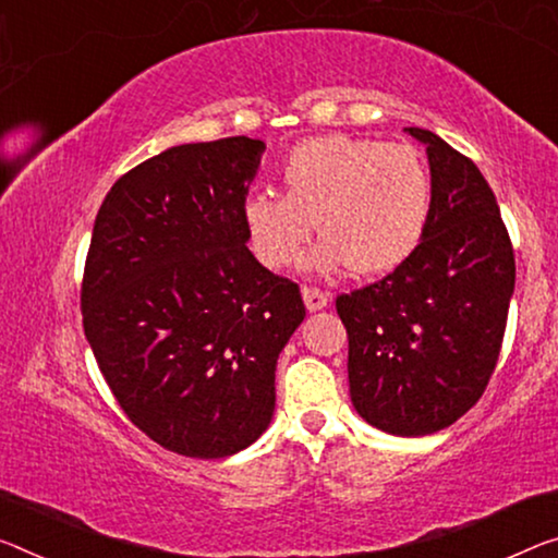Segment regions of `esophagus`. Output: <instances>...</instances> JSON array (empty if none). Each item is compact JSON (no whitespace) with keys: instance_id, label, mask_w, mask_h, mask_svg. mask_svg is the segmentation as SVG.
Here are the masks:
<instances>
[{"instance_id":"esophagus-1","label":"esophagus","mask_w":558,"mask_h":558,"mask_svg":"<svg viewBox=\"0 0 558 558\" xmlns=\"http://www.w3.org/2000/svg\"><path fill=\"white\" fill-rule=\"evenodd\" d=\"M302 296H304V304L308 312H319V308H324L329 304V294L327 291L316 289V287H304L302 289Z\"/></svg>"}]
</instances>
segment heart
I'll return each instance as SVG.
<instances>
[{"mask_svg": "<svg viewBox=\"0 0 558 558\" xmlns=\"http://www.w3.org/2000/svg\"><path fill=\"white\" fill-rule=\"evenodd\" d=\"M284 194H250L242 204L246 242L269 269L299 262L312 239V264L379 277L404 264L422 242L434 184L409 144L327 134L294 144L279 167Z\"/></svg>", "mask_w": 558, "mask_h": 558, "instance_id": "heart-1", "label": "heart"}]
</instances>
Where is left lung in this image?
<instances>
[{"mask_svg":"<svg viewBox=\"0 0 558 558\" xmlns=\"http://www.w3.org/2000/svg\"><path fill=\"white\" fill-rule=\"evenodd\" d=\"M426 144L434 202L422 242L374 284L337 296L349 391L368 424L399 436L451 426L482 399L517 279L499 204L478 167L441 136Z\"/></svg>","mask_w":558,"mask_h":558,"instance_id":"8db88e82","label":"left lung"}]
</instances>
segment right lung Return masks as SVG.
Segmentation results:
<instances>
[{"mask_svg": "<svg viewBox=\"0 0 558 558\" xmlns=\"http://www.w3.org/2000/svg\"><path fill=\"white\" fill-rule=\"evenodd\" d=\"M264 142L182 144L119 177L82 279L84 333L111 393L151 441L194 459L267 432L302 291L256 262L242 204Z\"/></svg>", "mask_w": 558, "mask_h": 558, "instance_id": "add662e5", "label": "right lung"}]
</instances>
